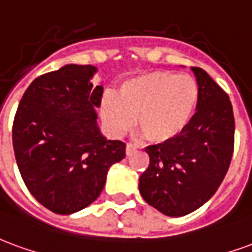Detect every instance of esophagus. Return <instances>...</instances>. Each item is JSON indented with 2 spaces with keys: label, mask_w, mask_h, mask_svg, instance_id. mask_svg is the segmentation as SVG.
Instances as JSON below:
<instances>
[{
  "label": "esophagus",
  "mask_w": 252,
  "mask_h": 252,
  "mask_svg": "<svg viewBox=\"0 0 252 252\" xmlns=\"http://www.w3.org/2000/svg\"><path fill=\"white\" fill-rule=\"evenodd\" d=\"M135 152V146L133 144H127L126 145V156H130Z\"/></svg>",
  "instance_id": "esophagus-1"
}]
</instances>
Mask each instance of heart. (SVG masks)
<instances>
[{
	"label": "heart",
	"mask_w": 252,
	"mask_h": 252,
	"mask_svg": "<svg viewBox=\"0 0 252 252\" xmlns=\"http://www.w3.org/2000/svg\"><path fill=\"white\" fill-rule=\"evenodd\" d=\"M199 96V84L189 75L153 71L126 80L119 87L118 98H103L100 113L111 133L127 130L134 118L146 141L166 144L187 128Z\"/></svg>",
	"instance_id": "1"
}]
</instances>
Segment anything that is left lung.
<instances>
[{
	"label": "left lung",
	"mask_w": 252,
	"mask_h": 252,
	"mask_svg": "<svg viewBox=\"0 0 252 252\" xmlns=\"http://www.w3.org/2000/svg\"><path fill=\"white\" fill-rule=\"evenodd\" d=\"M199 104L183 133L166 144L145 148L150 157L139 192L166 216H184L207 203L228 172L235 145V118L228 94L200 67Z\"/></svg>",
	"instance_id": "left-lung-1"
}]
</instances>
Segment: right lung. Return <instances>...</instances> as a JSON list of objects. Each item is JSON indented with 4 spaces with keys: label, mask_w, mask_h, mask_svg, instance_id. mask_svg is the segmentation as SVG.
I'll use <instances>...</instances> for the list:
<instances>
[{
    "label": "right lung",
    "mask_w": 252,
    "mask_h": 252,
    "mask_svg": "<svg viewBox=\"0 0 252 252\" xmlns=\"http://www.w3.org/2000/svg\"><path fill=\"white\" fill-rule=\"evenodd\" d=\"M96 68L68 64L29 84L13 121V149L24 183L38 203L59 215L98 199L110 166L125 157V142L100 134L95 108L103 87Z\"/></svg>",
    "instance_id": "1"
}]
</instances>
